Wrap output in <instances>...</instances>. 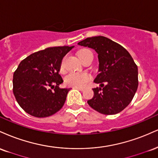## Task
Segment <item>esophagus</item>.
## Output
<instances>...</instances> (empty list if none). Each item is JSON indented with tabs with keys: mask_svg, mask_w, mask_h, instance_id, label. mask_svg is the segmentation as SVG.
<instances>
[{
	"mask_svg": "<svg viewBox=\"0 0 158 158\" xmlns=\"http://www.w3.org/2000/svg\"><path fill=\"white\" fill-rule=\"evenodd\" d=\"M75 89L77 90H80V91H83L84 90V89L83 88H81V87H75Z\"/></svg>",
	"mask_w": 158,
	"mask_h": 158,
	"instance_id": "1",
	"label": "esophagus"
}]
</instances>
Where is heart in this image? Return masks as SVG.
Wrapping results in <instances>:
<instances>
[{
    "instance_id": "obj_1",
    "label": "heart",
    "mask_w": 158,
    "mask_h": 158,
    "mask_svg": "<svg viewBox=\"0 0 158 158\" xmlns=\"http://www.w3.org/2000/svg\"><path fill=\"white\" fill-rule=\"evenodd\" d=\"M87 52H91L89 49H82L78 52V56L80 57L81 55ZM65 58L63 59L61 61L60 66V71L64 72L65 69L64 66ZM91 76L87 72H71L69 75H66L65 78V82L69 86H74V87H83L86 83L89 81Z\"/></svg>"
}]
</instances>
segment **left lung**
<instances>
[{
  "instance_id": "obj_1",
  "label": "left lung",
  "mask_w": 158,
  "mask_h": 158,
  "mask_svg": "<svg viewBox=\"0 0 158 158\" xmlns=\"http://www.w3.org/2000/svg\"><path fill=\"white\" fill-rule=\"evenodd\" d=\"M78 45L88 46L98 55L99 74L92 89L94 96L87 101L97 112L115 114L123 111L134 98L138 86V66L125 48L103 36L87 38ZM106 83V85L103 84Z\"/></svg>"
}]
</instances>
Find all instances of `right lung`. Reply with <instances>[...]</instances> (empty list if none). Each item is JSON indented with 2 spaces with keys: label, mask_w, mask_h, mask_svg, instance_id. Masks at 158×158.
<instances>
[{
  "label": "right lung",
  "mask_w": 158,
  "mask_h": 158,
  "mask_svg": "<svg viewBox=\"0 0 158 158\" xmlns=\"http://www.w3.org/2000/svg\"><path fill=\"white\" fill-rule=\"evenodd\" d=\"M73 47L46 48L29 55L18 65L13 75V93L28 114L46 118L64 105L70 89L59 87L64 82L59 72L63 57Z\"/></svg>",
  "instance_id": "obj_1"
}]
</instances>
